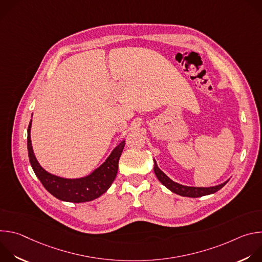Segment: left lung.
<instances>
[{
	"label": "left lung",
	"mask_w": 262,
	"mask_h": 262,
	"mask_svg": "<svg viewBox=\"0 0 262 262\" xmlns=\"http://www.w3.org/2000/svg\"><path fill=\"white\" fill-rule=\"evenodd\" d=\"M155 173L158 177V179L168 188L171 192L183 196V197H191V198H198V197H202L205 195H210L213 194L215 192H217L219 190H221L224 185H225L227 181H225L224 183H221L219 185L215 186H210V188H195V186H186V185H182L179 184L173 180H171L162 170L159 169L156 161H155Z\"/></svg>",
	"instance_id": "8db88e82"
}]
</instances>
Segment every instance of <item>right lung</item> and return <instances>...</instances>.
<instances>
[{
  "instance_id": "obj_1",
  "label": "right lung",
  "mask_w": 262,
  "mask_h": 262,
  "mask_svg": "<svg viewBox=\"0 0 262 262\" xmlns=\"http://www.w3.org/2000/svg\"><path fill=\"white\" fill-rule=\"evenodd\" d=\"M31 124L32 120L28 126L27 141L30 164L34 173L38 177L49 193L62 201L81 203L92 201L107 191L117 175L118 163L125 145V141H122L117 147H115L106 161L90 175L78 179H67L47 172L37 162L33 152L30 137Z\"/></svg>"
}]
</instances>
